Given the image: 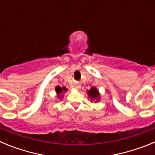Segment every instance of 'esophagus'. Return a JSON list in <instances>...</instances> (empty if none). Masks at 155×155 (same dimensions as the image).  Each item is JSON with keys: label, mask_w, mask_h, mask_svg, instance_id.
I'll return each instance as SVG.
<instances>
[{"label": "esophagus", "mask_w": 155, "mask_h": 155, "mask_svg": "<svg viewBox=\"0 0 155 155\" xmlns=\"http://www.w3.org/2000/svg\"><path fill=\"white\" fill-rule=\"evenodd\" d=\"M72 87H74V88H76V89H79L81 87V84H79L78 83H74V84L72 85Z\"/></svg>", "instance_id": "34e87169"}]
</instances>
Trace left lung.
<instances>
[{"instance_id": "left-lung-1", "label": "left lung", "mask_w": 155, "mask_h": 155, "mask_svg": "<svg viewBox=\"0 0 155 155\" xmlns=\"http://www.w3.org/2000/svg\"><path fill=\"white\" fill-rule=\"evenodd\" d=\"M87 94L88 95V98L91 102H94V103L100 102L101 99V94H100L98 89L95 87H91L89 90L87 91Z\"/></svg>"}]
</instances>
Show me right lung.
<instances>
[{
	"label": "right lung",
	"instance_id": "1",
	"mask_svg": "<svg viewBox=\"0 0 155 155\" xmlns=\"http://www.w3.org/2000/svg\"><path fill=\"white\" fill-rule=\"evenodd\" d=\"M55 91L57 93V98H60V99H62L64 96V92L68 91V88L66 87H61V86H56Z\"/></svg>",
	"mask_w": 155,
	"mask_h": 155
}]
</instances>
